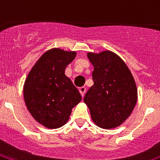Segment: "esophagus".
I'll return each instance as SVG.
<instances>
[{
	"label": "esophagus",
	"mask_w": 160,
	"mask_h": 160,
	"mask_svg": "<svg viewBox=\"0 0 160 160\" xmlns=\"http://www.w3.org/2000/svg\"><path fill=\"white\" fill-rule=\"evenodd\" d=\"M79 91H80L81 96H82V97H84V96H85V94H86V87H85V86H81V87H80V89H79Z\"/></svg>",
	"instance_id": "34e87169"
}]
</instances>
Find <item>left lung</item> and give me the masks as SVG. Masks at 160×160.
Instances as JSON below:
<instances>
[{
	"mask_svg": "<svg viewBox=\"0 0 160 160\" xmlns=\"http://www.w3.org/2000/svg\"><path fill=\"white\" fill-rule=\"evenodd\" d=\"M87 57L94 67V84L86 92L84 102L98 126L116 128L131 115L137 103L134 78L125 62L111 51L88 52Z\"/></svg>",
	"mask_w": 160,
	"mask_h": 160,
	"instance_id": "1",
	"label": "left lung"
}]
</instances>
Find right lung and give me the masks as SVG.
<instances>
[{
	"label": "right lung",
	"mask_w": 160,
	"mask_h": 160,
	"mask_svg": "<svg viewBox=\"0 0 160 160\" xmlns=\"http://www.w3.org/2000/svg\"><path fill=\"white\" fill-rule=\"evenodd\" d=\"M75 57V52L50 49L35 62L26 78V107L32 117L47 128L64 125L72 108L81 101L79 91L65 75V68Z\"/></svg>",
	"instance_id": "add662e5"
}]
</instances>
